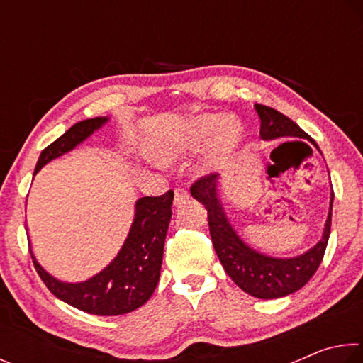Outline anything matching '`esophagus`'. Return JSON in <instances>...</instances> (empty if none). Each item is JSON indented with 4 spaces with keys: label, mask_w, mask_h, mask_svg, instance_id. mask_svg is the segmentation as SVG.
Listing matches in <instances>:
<instances>
[{
    "label": "esophagus",
    "mask_w": 363,
    "mask_h": 363,
    "mask_svg": "<svg viewBox=\"0 0 363 363\" xmlns=\"http://www.w3.org/2000/svg\"><path fill=\"white\" fill-rule=\"evenodd\" d=\"M189 199V192L184 187L174 189V205H181Z\"/></svg>",
    "instance_id": "obj_1"
}]
</instances>
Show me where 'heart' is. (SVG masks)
<instances>
[{"label":"heart","mask_w":363,"mask_h":363,"mask_svg":"<svg viewBox=\"0 0 363 363\" xmlns=\"http://www.w3.org/2000/svg\"><path fill=\"white\" fill-rule=\"evenodd\" d=\"M216 134V145L220 152L230 150L240 139L242 128L233 118H220L219 115H203L194 121L186 139L173 143L163 149L164 158H177L184 153L196 150Z\"/></svg>","instance_id":"b5f03b06"}]
</instances>
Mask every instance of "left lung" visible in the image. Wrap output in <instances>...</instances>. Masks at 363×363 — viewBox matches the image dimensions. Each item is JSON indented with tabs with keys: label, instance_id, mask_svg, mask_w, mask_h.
<instances>
[{
	"label": "left lung",
	"instance_id": "1",
	"mask_svg": "<svg viewBox=\"0 0 363 363\" xmlns=\"http://www.w3.org/2000/svg\"><path fill=\"white\" fill-rule=\"evenodd\" d=\"M255 108L261 118L259 134L262 139L303 138L311 140L317 147L315 140L284 113L262 106V104H255ZM190 194L201 205H205L214 251L229 277L245 293L261 299L281 298L303 288L317 272L330 238L331 210H333L335 196L333 190H331L330 213L320 242L307 253L290 257V259H279V257L261 255L240 240V237L227 220L223 206L218 200V174L199 177L190 187Z\"/></svg>",
	"mask_w": 363,
	"mask_h": 363
}]
</instances>
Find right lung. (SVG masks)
I'll return each instance as SVG.
<instances>
[{"label":"right lung","instance_id":"1","mask_svg":"<svg viewBox=\"0 0 363 363\" xmlns=\"http://www.w3.org/2000/svg\"><path fill=\"white\" fill-rule=\"evenodd\" d=\"M107 120L97 116L73 125L41 152L35 173H38L48 162L83 143ZM173 199V190L160 196L139 199L125 245L115 259L93 279L82 284L59 281L35 261V256L30 251L36 272L54 296L88 314L121 315L136 311L149 301L158 284Z\"/></svg>","mask_w":363,"mask_h":363}]
</instances>
